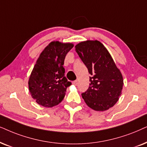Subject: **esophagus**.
Returning a JSON list of instances; mask_svg holds the SVG:
<instances>
[{"label": "esophagus", "mask_w": 147, "mask_h": 147, "mask_svg": "<svg viewBox=\"0 0 147 147\" xmlns=\"http://www.w3.org/2000/svg\"><path fill=\"white\" fill-rule=\"evenodd\" d=\"M72 84H73L74 85L77 86V85H78V81H73V82H72Z\"/></svg>", "instance_id": "esophagus-1"}]
</instances>
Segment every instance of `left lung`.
<instances>
[{
    "label": "left lung",
    "mask_w": 147,
    "mask_h": 147,
    "mask_svg": "<svg viewBox=\"0 0 147 147\" xmlns=\"http://www.w3.org/2000/svg\"><path fill=\"white\" fill-rule=\"evenodd\" d=\"M75 50L91 75L89 87L82 93L86 104L95 111L113 107L122 94L124 82L110 54L97 40L79 43Z\"/></svg>",
    "instance_id": "1"
}]
</instances>
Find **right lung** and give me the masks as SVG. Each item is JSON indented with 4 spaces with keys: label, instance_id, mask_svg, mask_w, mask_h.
I'll return each mask as SVG.
<instances>
[{
    "label": "right lung",
    "instance_id": "add662e5",
    "mask_svg": "<svg viewBox=\"0 0 147 147\" xmlns=\"http://www.w3.org/2000/svg\"><path fill=\"white\" fill-rule=\"evenodd\" d=\"M74 45L70 43L52 42L37 60L29 79V90L39 105L52 107L59 104L65 96L68 81L63 64L66 54Z\"/></svg>",
    "mask_w": 147,
    "mask_h": 147
}]
</instances>
